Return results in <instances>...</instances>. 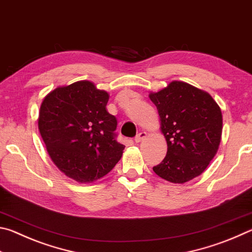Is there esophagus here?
Returning a JSON list of instances; mask_svg holds the SVG:
<instances>
[{
    "mask_svg": "<svg viewBox=\"0 0 252 252\" xmlns=\"http://www.w3.org/2000/svg\"><path fill=\"white\" fill-rule=\"evenodd\" d=\"M147 136V133L146 132H140L139 134H136V136L134 138V141H135V143H139V142H141L142 140L146 138Z\"/></svg>",
    "mask_w": 252,
    "mask_h": 252,
    "instance_id": "34e87169",
    "label": "esophagus"
}]
</instances>
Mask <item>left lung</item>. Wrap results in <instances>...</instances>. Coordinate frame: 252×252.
<instances>
[{"mask_svg": "<svg viewBox=\"0 0 252 252\" xmlns=\"http://www.w3.org/2000/svg\"><path fill=\"white\" fill-rule=\"evenodd\" d=\"M167 140V156L153 167L158 176L173 183H185L201 174L218 151L222 114L209 93L173 81L150 93Z\"/></svg>", "mask_w": 252, "mask_h": 252, "instance_id": "8db88e82", "label": "left lung"}]
</instances>
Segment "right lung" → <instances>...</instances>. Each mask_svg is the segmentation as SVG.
<instances>
[{
    "label": "right lung",
    "instance_id": "obj_1",
    "mask_svg": "<svg viewBox=\"0 0 252 252\" xmlns=\"http://www.w3.org/2000/svg\"><path fill=\"white\" fill-rule=\"evenodd\" d=\"M109 94L89 81L57 88L40 108L39 130L54 164L78 182L104 177L121 159L117 118L106 110Z\"/></svg>",
    "mask_w": 252,
    "mask_h": 252
}]
</instances>
